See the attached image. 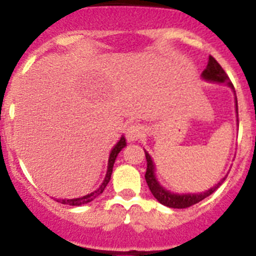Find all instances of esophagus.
Masks as SVG:
<instances>
[{
    "instance_id": "obj_1",
    "label": "esophagus",
    "mask_w": 256,
    "mask_h": 256,
    "mask_svg": "<svg viewBox=\"0 0 256 256\" xmlns=\"http://www.w3.org/2000/svg\"><path fill=\"white\" fill-rule=\"evenodd\" d=\"M144 126H140V124H130L126 130V137L128 141H137L144 136Z\"/></svg>"
}]
</instances>
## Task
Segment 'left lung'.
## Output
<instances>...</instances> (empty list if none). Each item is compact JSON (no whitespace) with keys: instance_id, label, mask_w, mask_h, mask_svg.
Wrapping results in <instances>:
<instances>
[{"instance_id":"1","label":"left lung","mask_w":256,"mask_h":256,"mask_svg":"<svg viewBox=\"0 0 256 256\" xmlns=\"http://www.w3.org/2000/svg\"><path fill=\"white\" fill-rule=\"evenodd\" d=\"M201 76L205 80H209V82H216V83H227L232 90L234 91V84L230 83V78L226 74V72L223 70V68L218 64V61L212 56H209V61H208L206 69L201 73ZM238 110L237 108V97H236V112ZM238 114V112H237ZM144 155H146V162H148V169H146V174H144V178H146V182H148V186L150 188L151 194L154 195V198L159 201L160 204L165 205L168 208H174V209H184V208H190L192 205L198 204L201 200L206 198L208 196H210L212 192L216 191L219 186H220L223 180H226V177L220 180V182L216 184V186L212 187L210 190L205 192H200V194H172L170 191L165 190L164 187L160 186V183L158 182L155 177V165H154L151 156L148 155V151H144Z\"/></svg>"}]
</instances>
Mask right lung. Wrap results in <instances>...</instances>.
Instances as JSON below:
<instances>
[{
  "label": "right lung",
  "instance_id": "add662e5",
  "mask_svg": "<svg viewBox=\"0 0 256 256\" xmlns=\"http://www.w3.org/2000/svg\"><path fill=\"white\" fill-rule=\"evenodd\" d=\"M126 138H124V137H120L119 142H118L114 148H112V152H110V156H108V172H106L105 180H104L102 184H101V186L98 187L96 191L91 192V194H88V195L82 196V198H64V200H61V198H60V200H58V202H61V204L72 205V206H79V205H83V204H87V202H91V201L94 200L97 196L101 195V194L104 192V190H105V187L108 186V180H110V178H112V166H114V162H115V159H116L118 154L120 152V150L124 148V146H126Z\"/></svg>",
  "mask_w": 256,
  "mask_h": 256
}]
</instances>
